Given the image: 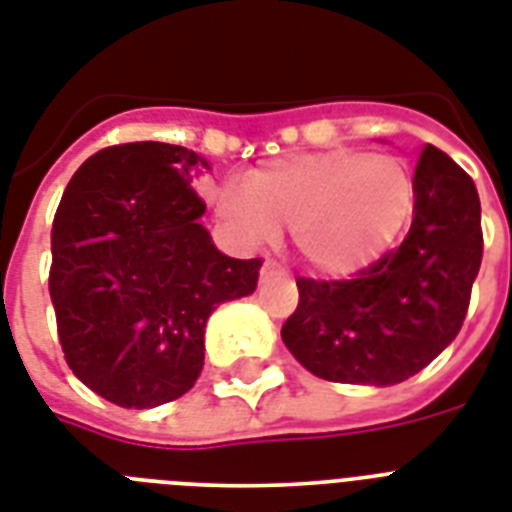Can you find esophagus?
<instances>
[{"mask_svg": "<svg viewBox=\"0 0 512 512\" xmlns=\"http://www.w3.org/2000/svg\"><path fill=\"white\" fill-rule=\"evenodd\" d=\"M276 276H286V270L276 263V260H265L263 270H260V281H270Z\"/></svg>", "mask_w": 512, "mask_h": 512, "instance_id": "esophagus-1", "label": "esophagus"}]
</instances>
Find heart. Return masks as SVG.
Wrapping results in <instances>:
<instances>
[{
	"label": "heart",
	"mask_w": 512,
	"mask_h": 512,
	"mask_svg": "<svg viewBox=\"0 0 512 512\" xmlns=\"http://www.w3.org/2000/svg\"><path fill=\"white\" fill-rule=\"evenodd\" d=\"M415 181L407 162L363 149L278 157L247 176V186L215 191V210L249 244L292 228L297 255L318 273L347 276L376 263L413 215Z\"/></svg>",
	"instance_id": "1"
}]
</instances>
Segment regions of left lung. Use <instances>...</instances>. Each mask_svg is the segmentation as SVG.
I'll return each instance as SVG.
<instances>
[{"mask_svg": "<svg viewBox=\"0 0 512 512\" xmlns=\"http://www.w3.org/2000/svg\"><path fill=\"white\" fill-rule=\"evenodd\" d=\"M405 242L350 281L297 278L299 305L281 339L307 371L339 384L392 386L458 336L484 236L471 176L426 144L415 168Z\"/></svg>", "mask_w": 512, "mask_h": 512, "instance_id": "left-lung-1", "label": "left lung"}]
</instances>
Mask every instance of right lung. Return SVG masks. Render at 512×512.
<instances>
[{"mask_svg": "<svg viewBox=\"0 0 512 512\" xmlns=\"http://www.w3.org/2000/svg\"><path fill=\"white\" fill-rule=\"evenodd\" d=\"M205 157L131 141L91 155L52 223L49 297L70 371L120 407L165 405L205 365L215 307L255 292L263 260L223 255L191 189Z\"/></svg>", "mask_w": 512, "mask_h": 512, "instance_id": "right-lung-1", "label": "right lung"}]
</instances>
